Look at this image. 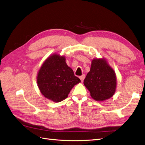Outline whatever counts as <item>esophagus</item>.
<instances>
[{
	"instance_id": "34e87169",
	"label": "esophagus",
	"mask_w": 145,
	"mask_h": 145,
	"mask_svg": "<svg viewBox=\"0 0 145 145\" xmlns=\"http://www.w3.org/2000/svg\"><path fill=\"white\" fill-rule=\"evenodd\" d=\"M85 77V74H83L82 76H80V77H79L80 79L81 80V81H82V82H83V80H84Z\"/></svg>"
}]
</instances>
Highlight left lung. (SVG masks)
Segmentation results:
<instances>
[{
    "mask_svg": "<svg viewBox=\"0 0 145 145\" xmlns=\"http://www.w3.org/2000/svg\"><path fill=\"white\" fill-rule=\"evenodd\" d=\"M91 96L97 101L111 98L116 89V76L112 68L105 59H95L92 61L90 71L83 82Z\"/></svg>",
    "mask_w": 145,
    "mask_h": 145,
    "instance_id": "1",
    "label": "left lung"
}]
</instances>
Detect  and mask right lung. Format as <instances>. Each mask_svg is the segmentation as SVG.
I'll return each mask as SVG.
<instances>
[{
  "label": "right lung",
  "instance_id": "add662e5",
  "mask_svg": "<svg viewBox=\"0 0 145 145\" xmlns=\"http://www.w3.org/2000/svg\"><path fill=\"white\" fill-rule=\"evenodd\" d=\"M37 82L41 93L46 98L60 102L68 97L73 86L80 80L67 65L65 57L54 54L42 65Z\"/></svg>",
  "mask_w": 145,
  "mask_h": 145
}]
</instances>
